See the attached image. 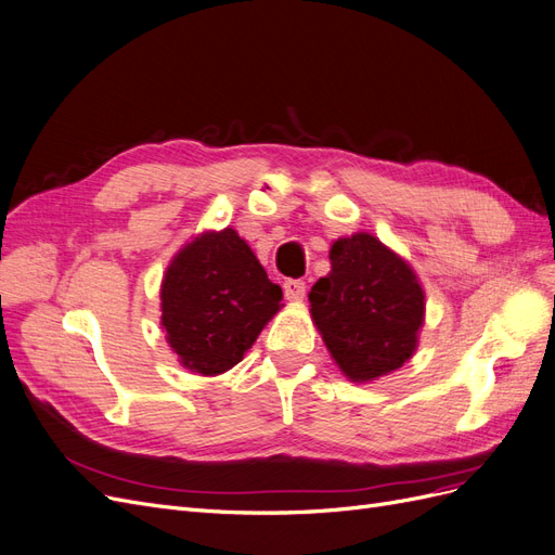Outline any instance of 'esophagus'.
<instances>
[{"label": "esophagus", "mask_w": 555, "mask_h": 555, "mask_svg": "<svg viewBox=\"0 0 555 555\" xmlns=\"http://www.w3.org/2000/svg\"><path fill=\"white\" fill-rule=\"evenodd\" d=\"M284 296H287L289 300H300L306 296V282L304 280H298V278H289V280H284Z\"/></svg>", "instance_id": "obj_1"}]
</instances>
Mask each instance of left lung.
Returning <instances> with one entry per match:
<instances>
[{"label": "left lung", "instance_id": "left-lung-1", "mask_svg": "<svg viewBox=\"0 0 555 555\" xmlns=\"http://www.w3.org/2000/svg\"><path fill=\"white\" fill-rule=\"evenodd\" d=\"M331 273L310 292V312L340 371L377 379L405 363L424 324V292L412 268L371 233L335 241Z\"/></svg>", "mask_w": 555, "mask_h": 555}]
</instances>
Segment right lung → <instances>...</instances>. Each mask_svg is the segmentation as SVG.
I'll list each match as a JSON object with an SVG mask.
<instances>
[{
    "label": "right lung",
    "mask_w": 555,
    "mask_h": 555,
    "mask_svg": "<svg viewBox=\"0 0 555 555\" xmlns=\"http://www.w3.org/2000/svg\"><path fill=\"white\" fill-rule=\"evenodd\" d=\"M280 300L282 289L236 231L204 233L164 275L162 326L184 367L220 375L243 359Z\"/></svg>",
    "instance_id": "1"
}]
</instances>
